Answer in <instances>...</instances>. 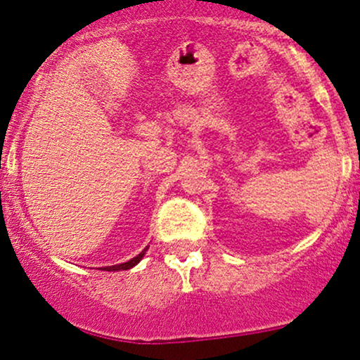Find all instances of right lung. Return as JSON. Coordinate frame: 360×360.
Listing matches in <instances>:
<instances>
[{
  "label": "right lung",
  "instance_id": "right-lung-1",
  "mask_svg": "<svg viewBox=\"0 0 360 360\" xmlns=\"http://www.w3.org/2000/svg\"><path fill=\"white\" fill-rule=\"evenodd\" d=\"M148 250V246L145 248L143 251L140 252V255L138 256H135V258L133 259H129V262H126V263H121V264H114V266H105V268H102V270H105V271H121V270H129V268H133L135 266V264L140 262L141 258H143V255H145V251Z\"/></svg>",
  "mask_w": 360,
  "mask_h": 360
}]
</instances>
